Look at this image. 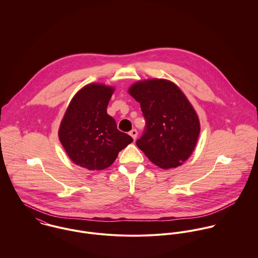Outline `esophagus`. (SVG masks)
Instances as JSON below:
<instances>
[{
	"label": "esophagus",
	"instance_id": "esophagus-1",
	"mask_svg": "<svg viewBox=\"0 0 258 258\" xmlns=\"http://www.w3.org/2000/svg\"><path fill=\"white\" fill-rule=\"evenodd\" d=\"M137 135H138V132H137L136 129H133V130L130 131V136H131L134 140L137 138Z\"/></svg>",
	"mask_w": 258,
	"mask_h": 258
}]
</instances>
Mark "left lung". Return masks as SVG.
<instances>
[{
    "instance_id": "1",
    "label": "left lung",
    "mask_w": 258,
    "mask_h": 258,
    "mask_svg": "<svg viewBox=\"0 0 258 258\" xmlns=\"http://www.w3.org/2000/svg\"><path fill=\"white\" fill-rule=\"evenodd\" d=\"M128 92L146 119L137 146L162 169L181 166L195 150L201 131L198 114L183 91L170 80L153 78L132 84Z\"/></svg>"
}]
</instances>
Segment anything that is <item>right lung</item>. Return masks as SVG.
<instances>
[{
	"mask_svg": "<svg viewBox=\"0 0 258 258\" xmlns=\"http://www.w3.org/2000/svg\"><path fill=\"white\" fill-rule=\"evenodd\" d=\"M114 87L91 83L72 99L58 129V138L71 160L89 171L110 167L118 153L133 142L117 129L107 114Z\"/></svg>",
	"mask_w": 258,
	"mask_h": 258,
	"instance_id": "1",
	"label": "right lung"
}]
</instances>
